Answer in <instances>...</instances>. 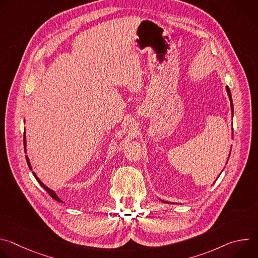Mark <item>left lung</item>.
<instances>
[{"label":"left lung","mask_w":258,"mask_h":258,"mask_svg":"<svg viewBox=\"0 0 258 258\" xmlns=\"http://www.w3.org/2000/svg\"><path fill=\"white\" fill-rule=\"evenodd\" d=\"M227 92H228V95H229V98H230V101H231V109H232V114L234 113V106H233V101H232V95H231V91L229 89V87H227ZM163 202H166V201H163Z\"/></svg>","instance_id":"obj_1"}]
</instances>
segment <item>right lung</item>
<instances>
[{"label":"right lung","instance_id":"obj_1","mask_svg":"<svg viewBox=\"0 0 258 258\" xmlns=\"http://www.w3.org/2000/svg\"><path fill=\"white\" fill-rule=\"evenodd\" d=\"M23 144H24V152L26 153V148H25V146H26V141H25V132H24V136H23ZM25 158H26V161H27V164H28L29 168L31 169V166H30V162H29V159H28L27 155L25 156ZM32 174L34 175V177L36 178V180H38V181H39V183H40V185H41V186H42V187L44 188V190H46V192H47V193H48V194H49V195H50V196H51V197H52L53 199H55V200H56V201H58V202H62V200H61V199H60V198H59V197H58V196L56 195V193H55L54 191H52L51 189H49V188H48L47 186H45V185H44V183H43V182H42V181L40 180V178H39L38 176H36V175H35V173H34L33 171H32Z\"/></svg>","mask_w":258,"mask_h":258}]
</instances>
